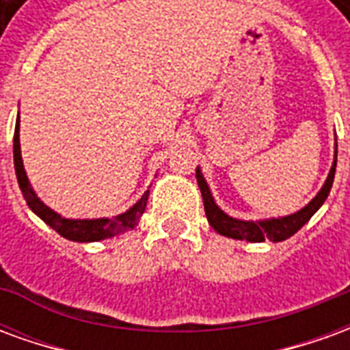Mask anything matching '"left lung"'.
<instances>
[{"mask_svg": "<svg viewBox=\"0 0 350 350\" xmlns=\"http://www.w3.org/2000/svg\"><path fill=\"white\" fill-rule=\"evenodd\" d=\"M336 165H338V152H336V159H334L330 174L326 178L323 189L319 191V195L306 208H301L300 212L293 213V215H286V217H279V219L257 221V223L255 221L232 219L225 212H221L217 204L213 202L212 193L208 189V183L204 182L200 170L197 168V182L198 187H200V193H202V200H204L206 217H208V221H210V225H212L215 232L228 236V238H234V240H247V242H264V240L283 242L286 238L296 234L311 219V215L323 206V202L326 200V197H328V193L332 189V183H334Z\"/></svg>", "mask_w": 350, "mask_h": 350, "instance_id": "1", "label": "left lung"}]
</instances>
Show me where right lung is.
Returning <instances> with one entry per match:
<instances>
[{
  "mask_svg": "<svg viewBox=\"0 0 350 350\" xmlns=\"http://www.w3.org/2000/svg\"><path fill=\"white\" fill-rule=\"evenodd\" d=\"M20 123L16 120V127H14V144H12V155H14V170H16V178H18V185L22 195L26 198L27 206L33 210L39 217H41L46 225L56 230L57 234L64 236L67 240L72 242H99L105 238H112L131 230L137 227L138 219L142 217V213L146 210V202H148V195L150 191H146L142 198L138 200L137 204L129 208L127 212L122 215H116L114 219H65L62 215H57L54 210H50L49 206H44L41 202V198L37 197L31 189V185L27 182L26 170L22 165V155H20V138H18Z\"/></svg>",
  "mask_w": 350,
  "mask_h": 350,
  "instance_id": "right-lung-1",
  "label": "right lung"
}]
</instances>
